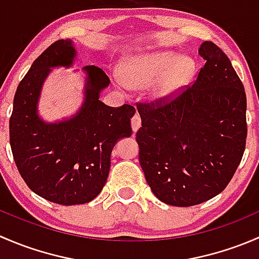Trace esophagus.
I'll return each instance as SVG.
<instances>
[{
    "instance_id": "esophagus-1",
    "label": "esophagus",
    "mask_w": 259,
    "mask_h": 259,
    "mask_svg": "<svg viewBox=\"0 0 259 259\" xmlns=\"http://www.w3.org/2000/svg\"><path fill=\"white\" fill-rule=\"evenodd\" d=\"M142 126V117H140L139 114H135L134 116L132 117V129L133 132H137L139 127Z\"/></svg>"
}]
</instances>
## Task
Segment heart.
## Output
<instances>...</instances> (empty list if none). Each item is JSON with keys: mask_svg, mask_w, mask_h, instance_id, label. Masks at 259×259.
Masks as SVG:
<instances>
[{"mask_svg": "<svg viewBox=\"0 0 259 259\" xmlns=\"http://www.w3.org/2000/svg\"><path fill=\"white\" fill-rule=\"evenodd\" d=\"M194 60L165 51L144 55L127 60L122 70V77L129 88L138 89L161 79L155 89V98L169 99L179 94L194 77Z\"/></svg>", "mask_w": 259, "mask_h": 259, "instance_id": "1", "label": "heart"}]
</instances>
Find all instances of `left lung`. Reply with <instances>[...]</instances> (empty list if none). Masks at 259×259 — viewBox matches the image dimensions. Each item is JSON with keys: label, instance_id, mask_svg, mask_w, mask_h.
Here are the masks:
<instances>
[{"label": "left lung", "instance_id": "obj_1", "mask_svg": "<svg viewBox=\"0 0 259 259\" xmlns=\"http://www.w3.org/2000/svg\"><path fill=\"white\" fill-rule=\"evenodd\" d=\"M193 85L169 99L138 103L139 161L159 200L192 207L223 192L242 160L247 98L226 54L204 41Z\"/></svg>", "mask_w": 259, "mask_h": 259}]
</instances>
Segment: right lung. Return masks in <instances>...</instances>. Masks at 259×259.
<instances>
[{"label":"right lung","mask_w":259,"mask_h":259,"mask_svg":"<svg viewBox=\"0 0 259 259\" xmlns=\"http://www.w3.org/2000/svg\"><path fill=\"white\" fill-rule=\"evenodd\" d=\"M76 55L70 40H59L33 61L14 99L10 117L12 155L27 187L61 205L83 204L105 185L110 154L120 138L132 135L134 106L111 108L99 100L110 83L98 66H86L88 85L82 108L72 119L46 124L36 105L50 67L70 66Z\"/></svg>","instance_id":"right-lung-1"}]
</instances>
